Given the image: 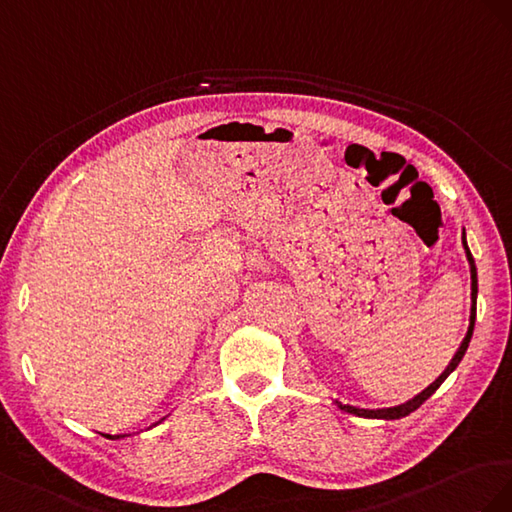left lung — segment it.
<instances>
[{"instance_id":"obj_1","label":"left lung","mask_w":512,"mask_h":512,"mask_svg":"<svg viewBox=\"0 0 512 512\" xmlns=\"http://www.w3.org/2000/svg\"><path fill=\"white\" fill-rule=\"evenodd\" d=\"M461 240H463V248H465V255H467V261H470V274H472V313H470V328H467V334H465V339H463V343H461V347H459V352L455 354V358L450 360V364L446 367V371L435 379V382L429 386V388H425L422 390L420 394H416L414 399H410L407 403H401V405H394V407H384V410H362V407H354V405H341L339 403V407L341 410H345L347 414H356V416H362V418H384V420H397V418H403V416H407V414H412L414 410H418V407L425 403L431 394L442 386V382L444 379L455 371L457 367H459V362H461V358L465 356V352H467V345H470V339H472V332H474V321H476V294H478V276H476V264H474V257H472V253H470V248H467V242H465V231H463V236H461Z\"/></svg>"}]
</instances>
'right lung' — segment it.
Masks as SVG:
<instances>
[{"instance_id":"right-lung-1","label":"right lung","mask_w":512,"mask_h":512,"mask_svg":"<svg viewBox=\"0 0 512 512\" xmlns=\"http://www.w3.org/2000/svg\"><path fill=\"white\" fill-rule=\"evenodd\" d=\"M107 437H109V435H107ZM118 437H120V435H118Z\"/></svg>"}]
</instances>
